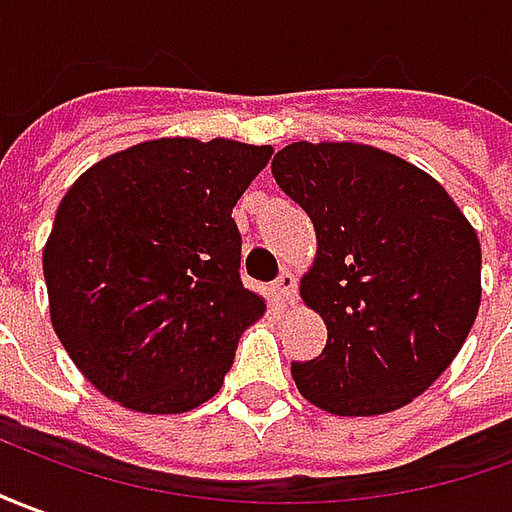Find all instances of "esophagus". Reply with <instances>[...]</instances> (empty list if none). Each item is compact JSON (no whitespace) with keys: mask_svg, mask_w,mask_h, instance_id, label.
<instances>
[{"mask_svg":"<svg viewBox=\"0 0 512 512\" xmlns=\"http://www.w3.org/2000/svg\"><path fill=\"white\" fill-rule=\"evenodd\" d=\"M295 290H298V281H295V276H292L290 270H284V273L278 276L276 284H273L276 298L284 303V306H292V303H295Z\"/></svg>","mask_w":512,"mask_h":512,"instance_id":"34e87169","label":"esophagus"}]
</instances>
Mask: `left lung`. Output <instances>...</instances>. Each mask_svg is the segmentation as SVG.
<instances>
[{
	"label": "left lung",
	"instance_id": "left-lung-1",
	"mask_svg": "<svg viewBox=\"0 0 512 512\" xmlns=\"http://www.w3.org/2000/svg\"><path fill=\"white\" fill-rule=\"evenodd\" d=\"M273 178L315 225L303 303L323 354L292 362L301 396L331 415H384L449 368L482 298L474 225L429 172L357 142H292Z\"/></svg>",
	"mask_w": 512,
	"mask_h": 512
}]
</instances>
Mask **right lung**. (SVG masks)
<instances>
[{"instance_id":"right-lung-1","label":"right lung","mask_w":512,"mask_h":512,"mask_svg":"<svg viewBox=\"0 0 512 512\" xmlns=\"http://www.w3.org/2000/svg\"><path fill=\"white\" fill-rule=\"evenodd\" d=\"M270 155V144L167 136L69 186L44 245L49 320L102 396L178 415L220 390L267 309L242 287L231 211Z\"/></svg>"}]
</instances>
